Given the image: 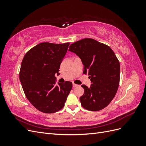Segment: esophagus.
I'll list each match as a JSON object with an SVG mask.
<instances>
[{
  "mask_svg": "<svg viewBox=\"0 0 146 146\" xmlns=\"http://www.w3.org/2000/svg\"><path fill=\"white\" fill-rule=\"evenodd\" d=\"M72 86H73V88H76V87H77L78 85H76V84H75V83H73Z\"/></svg>",
  "mask_w": 146,
  "mask_h": 146,
  "instance_id": "1",
  "label": "esophagus"
}]
</instances>
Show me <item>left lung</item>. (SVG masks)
<instances>
[{
	"instance_id": "1",
	"label": "left lung",
	"mask_w": 146,
	"mask_h": 146,
	"mask_svg": "<svg viewBox=\"0 0 146 146\" xmlns=\"http://www.w3.org/2000/svg\"><path fill=\"white\" fill-rule=\"evenodd\" d=\"M69 50L76 54L84 66L83 73L91 82L88 88L82 85L84 94L80 101L82 107L92 111L102 110L115 96L120 80V64L109 46L91 38L75 42Z\"/></svg>"
}]
</instances>
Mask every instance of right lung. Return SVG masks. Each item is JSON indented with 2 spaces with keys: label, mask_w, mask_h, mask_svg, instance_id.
I'll use <instances>...</instances> for the list:
<instances>
[{
  "label": "right lung",
  "mask_w": 146,
  "mask_h": 146,
  "mask_svg": "<svg viewBox=\"0 0 146 146\" xmlns=\"http://www.w3.org/2000/svg\"><path fill=\"white\" fill-rule=\"evenodd\" d=\"M69 42H41L28 51L22 61L19 79L26 98L37 110L54 113L64 106L72 83L56 84V74Z\"/></svg>",
  "instance_id": "right-lung-1"
}]
</instances>
